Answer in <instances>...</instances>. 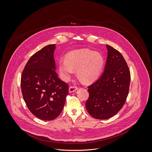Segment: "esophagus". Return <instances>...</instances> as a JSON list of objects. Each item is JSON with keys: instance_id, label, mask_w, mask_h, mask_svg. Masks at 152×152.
Returning <instances> with one entry per match:
<instances>
[{"instance_id": "esophagus-1", "label": "esophagus", "mask_w": 152, "mask_h": 152, "mask_svg": "<svg viewBox=\"0 0 152 152\" xmlns=\"http://www.w3.org/2000/svg\"><path fill=\"white\" fill-rule=\"evenodd\" d=\"M77 89V87L75 86H72L69 87V93H73L74 91H75Z\"/></svg>"}]
</instances>
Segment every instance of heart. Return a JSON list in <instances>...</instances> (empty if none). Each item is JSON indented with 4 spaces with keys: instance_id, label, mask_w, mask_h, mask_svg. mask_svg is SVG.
<instances>
[{
    "instance_id": "b5f03b06",
    "label": "heart",
    "mask_w": 152,
    "mask_h": 152,
    "mask_svg": "<svg viewBox=\"0 0 152 152\" xmlns=\"http://www.w3.org/2000/svg\"><path fill=\"white\" fill-rule=\"evenodd\" d=\"M104 65V58L100 53L90 50L76 51L69 53L66 59L59 62V72L65 80H68L77 70L79 78L85 83L96 80Z\"/></svg>"
}]
</instances>
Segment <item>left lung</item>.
Instances as JSON below:
<instances>
[{
    "label": "left lung",
    "instance_id": "left-lung-1",
    "mask_svg": "<svg viewBox=\"0 0 152 152\" xmlns=\"http://www.w3.org/2000/svg\"><path fill=\"white\" fill-rule=\"evenodd\" d=\"M107 58L101 77L88 86L86 107L91 116L107 119L117 114L128 97L131 81L129 67L122 54L106 45Z\"/></svg>",
    "mask_w": 152,
    "mask_h": 152
}]
</instances>
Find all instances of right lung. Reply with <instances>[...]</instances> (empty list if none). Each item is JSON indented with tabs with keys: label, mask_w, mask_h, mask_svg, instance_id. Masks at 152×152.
Instances as JSON below:
<instances>
[{
	"label": "right lung",
	"mask_w": 152,
	"mask_h": 152,
	"mask_svg": "<svg viewBox=\"0 0 152 152\" xmlns=\"http://www.w3.org/2000/svg\"><path fill=\"white\" fill-rule=\"evenodd\" d=\"M55 44L37 51L29 59L22 72L21 88L30 112L39 119L53 120L58 117L69 94L68 84L55 70Z\"/></svg>",
	"instance_id": "add662e5"
}]
</instances>
